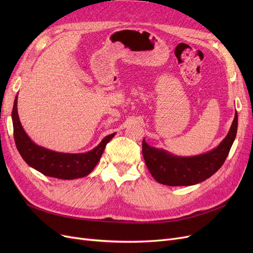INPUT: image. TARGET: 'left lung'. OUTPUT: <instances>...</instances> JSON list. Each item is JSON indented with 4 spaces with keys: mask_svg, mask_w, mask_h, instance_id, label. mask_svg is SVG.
Segmentation results:
<instances>
[{
    "mask_svg": "<svg viewBox=\"0 0 253 253\" xmlns=\"http://www.w3.org/2000/svg\"><path fill=\"white\" fill-rule=\"evenodd\" d=\"M237 132V113L227 136L215 149L197 156H176L166 150L157 149L142 140V155L150 173L163 185L192 186L202 182L223 166Z\"/></svg>",
    "mask_w": 253,
    "mask_h": 253,
    "instance_id": "obj_1",
    "label": "left lung"
}]
</instances>
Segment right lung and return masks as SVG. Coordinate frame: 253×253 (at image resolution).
Masks as SVG:
<instances>
[{"label": "right lung", "instance_id": "right-lung-1", "mask_svg": "<svg viewBox=\"0 0 253 253\" xmlns=\"http://www.w3.org/2000/svg\"><path fill=\"white\" fill-rule=\"evenodd\" d=\"M18 95L12 109L13 137L17 149L25 163L40 173L59 179H76L88 175L98 164L105 145L116 135L113 133L102 139L96 148L86 153H61L36 144L23 128L18 115Z\"/></svg>", "mask_w": 253, "mask_h": 253}]
</instances>
